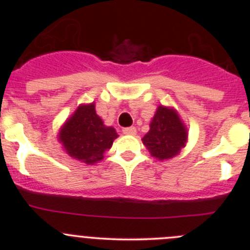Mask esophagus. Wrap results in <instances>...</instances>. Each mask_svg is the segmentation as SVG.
Here are the masks:
<instances>
[{
  "label": "esophagus",
  "mask_w": 250,
  "mask_h": 250,
  "mask_svg": "<svg viewBox=\"0 0 250 250\" xmlns=\"http://www.w3.org/2000/svg\"><path fill=\"white\" fill-rule=\"evenodd\" d=\"M123 133L127 135H135L137 134V128L135 127H127L123 128Z\"/></svg>",
  "instance_id": "34e87169"
}]
</instances>
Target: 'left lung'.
I'll return each mask as SVG.
<instances>
[{
  "mask_svg": "<svg viewBox=\"0 0 250 250\" xmlns=\"http://www.w3.org/2000/svg\"><path fill=\"white\" fill-rule=\"evenodd\" d=\"M141 140L151 156L160 161L169 160L185 147L188 128L175 110L160 105L150 123V130Z\"/></svg>",
  "mask_w": 250,
  "mask_h": 250,
  "instance_id": "1",
  "label": "left lung"
}]
</instances>
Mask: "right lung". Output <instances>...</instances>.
Instances as JSON below:
<instances>
[{
    "label": "right lung",
    "instance_id": "add662e5",
    "mask_svg": "<svg viewBox=\"0 0 250 250\" xmlns=\"http://www.w3.org/2000/svg\"><path fill=\"white\" fill-rule=\"evenodd\" d=\"M117 137L115 128L105 125L97 115L94 103L80 105L59 132L67 155L85 165L102 161Z\"/></svg>",
    "mask_w": 250,
    "mask_h": 250
}]
</instances>
